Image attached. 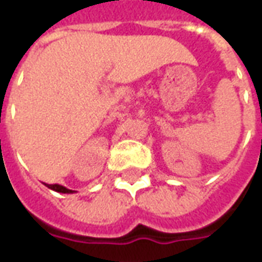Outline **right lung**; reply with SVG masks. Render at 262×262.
<instances>
[{
  "label": "right lung",
  "mask_w": 262,
  "mask_h": 262,
  "mask_svg": "<svg viewBox=\"0 0 262 262\" xmlns=\"http://www.w3.org/2000/svg\"><path fill=\"white\" fill-rule=\"evenodd\" d=\"M45 184V183H43ZM48 187V188L53 189V191H56V192H61V193H74L75 191H73V189H69L66 188V187H63V185L60 184H45Z\"/></svg>",
  "instance_id": "add662e5"
}]
</instances>
